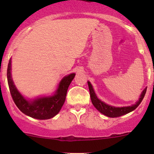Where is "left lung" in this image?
Here are the masks:
<instances>
[{"mask_svg": "<svg viewBox=\"0 0 154 154\" xmlns=\"http://www.w3.org/2000/svg\"><path fill=\"white\" fill-rule=\"evenodd\" d=\"M88 88H89V92H90V97H91V103L94 105V107L100 112L102 114L105 115L106 116L110 118H116V117H120V116H124V115L127 114V113L133 111L137 108L138 106L141 103V102L143 100L144 95H145L146 91H147V88H145L142 91V94H141L140 97H139V100H137L135 104L132 105L130 106H124V107H115L110 105L106 104L104 102L101 101L97 98V95H96L95 92L94 91L92 86H91V83L88 81Z\"/></svg>", "mask_w": 154, "mask_h": 154, "instance_id": "8db88e82", "label": "left lung"}]
</instances>
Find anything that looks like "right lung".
I'll return each mask as SVG.
<instances>
[{
  "instance_id": "right-lung-1",
  "label": "right lung",
  "mask_w": 154,
  "mask_h": 154,
  "mask_svg": "<svg viewBox=\"0 0 154 154\" xmlns=\"http://www.w3.org/2000/svg\"><path fill=\"white\" fill-rule=\"evenodd\" d=\"M74 76L75 74L72 73L63 77L54 95L29 100L21 95L14 85L11 76V60L7 67V81L11 95L15 105L23 113L39 120L50 119L58 114L64 104L68 86L74 78Z\"/></svg>"
}]
</instances>
